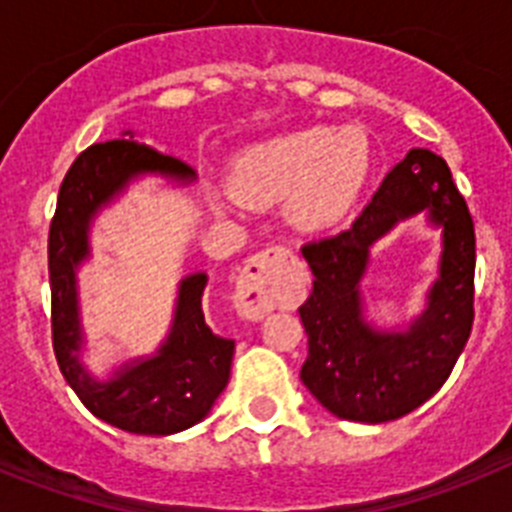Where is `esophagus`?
I'll return each mask as SVG.
<instances>
[{"instance_id": "1", "label": "esophagus", "mask_w": 512, "mask_h": 512, "mask_svg": "<svg viewBox=\"0 0 512 512\" xmlns=\"http://www.w3.org/2000/svg\"><path fill=\"white\" fill-rule=\"evenodd\" d=\"M292 253L282 246H271L259 251L246 261L235 284V307L243 318L261 320L266 312L277 307L287 289V266Z\"/></svg>"}]
</instances>
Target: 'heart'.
<instances>
[{"label":"heart","mask_w":512,"mask_h":512,"mask_svg":"<svg viewBox=\"0 0 512 512\" xmlns=\"http://www.w3.org/2000/svg\"><path fill=\"white\" fill-rule=\"evenodd\" d=\"M372 169V148L359 128L289 130L246 148L235 158L230 189L246 205H274L282 197L292 228L318 233L341 223Z\"/></svg>","instance_id":"b5f03b06"}]
</instances>
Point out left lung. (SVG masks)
<instances>
[{
	"mask_svg": "<svg viewBox=\"0 0 512 512\" xmlns=\"http://www.w3.org/2000/svg\"><path fill=\"white\" fill-rule=\"evenodd\" d=\"M423 209L444 228L442 277L408 331L372 329L358 289L368 248ZM302 256L315 282L300 307L307 333L300 379L325 410L356 423H387L441 390L474 320V223L441 156L413 148L351 228L305 243Z\"/></svg>",
	"mask_w": 512,
	"mask_h": 512,
	"instance_id": "left-lung-1",
	"label": "left lung"
}]
</instances>
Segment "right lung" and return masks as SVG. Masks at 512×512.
I'll return each mask as SVG.
<instances>
[{"label":"right lung","mask_w":512,"mask_h":512,"mask_svg":"<svg viewBox=\"0 0 512 512\" xmlns=\"http://www.w3.org/2000/svg\"><path fill=\"white\" fill-rule=\"evenodd\" d=\"M140 174H164L179 182L194 179L192 166L138 143L128 133L81 151L63 179L48 233L53 351L61 374L89 413L120 431L171 436L200 423L230 379L235 341L215 336L205 323V271L179 284L174 325L156 354L120 366L107 382H97L79 361L84 336L76 266L89 256V223L99 207Z\"/></svg>","instance_id":"right-lung-1"}]
</instances>
